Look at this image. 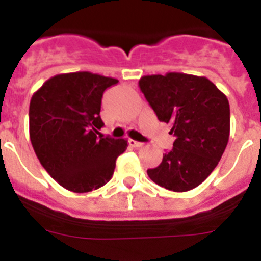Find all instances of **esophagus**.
I'll use <instances>...</instances> for the list:
<instances>
[{
  "instance_id": "obj_1",
  "label": "esophagus",
  "mask_w": 261,
  "mask_h": 261,
  "mask_svg": "<svg viewBox=\"0 0 261 261\" xmlns=\"http://www.w3.org/2000/svg\"><path fill=\"white\" fill-rule=\"evenodd\" d=\"M129 145L133 147H141V146H144V142L136 141V140H129Z\"/></svg>"
}]
</instances>
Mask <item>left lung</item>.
<instances>
[{
	"label": "left lung",
	"mask_w": 261,
	"mask_h": 261,
	"mask_svg": "<svg viewBox=\"0 0 261 261\" xmlns=\"http://www.w3.org/2000/svg\"><path fill=\"white\" fill-rule=\"evenodd\" d=\"M138 86L159 121L170 124L175 136L174 147L147 175L166 190H193L212 174L225 151L229 100L208 78L184 73L145 75Z\"/></svg>",
	"instance_id": "left-lung-1"
}]
</instances>
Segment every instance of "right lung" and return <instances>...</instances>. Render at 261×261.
<instances>
[{
    "mask_svg": "<svg viewBox=\"0 0 261 261\" xmlns=\"http://www.w3.org/2000/svg\"><path fill=\"white\" fill-rule=\"evenodd\" d=\"M115 78L77 71L45 81L30 102V138L45 171L61 187L84 193L110 181L126 140L99 133L100 105Z\"/></svg>",
    "mask_w": 261,
    "mask_h": 261,
    "instance_id": "obj_1",
    "label": "right lung"
}]
</instances>
